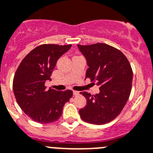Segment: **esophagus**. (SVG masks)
I'll use <instances>...</instances> for the list:
<instances>
[{"mask_svg":"<svg viewBox=\"0 0 153 153\" xmlns=\"http://www.w3.org/2000/svg\"><path fill=\"white\" fill-rule=\"evenodd\" d=\"M79 94V91H74V96H77V95Z\"/></svg>","mask_w":153,"mask_h":153,"instance_id":"34e87169","label":"esophagus"}]
</instances>
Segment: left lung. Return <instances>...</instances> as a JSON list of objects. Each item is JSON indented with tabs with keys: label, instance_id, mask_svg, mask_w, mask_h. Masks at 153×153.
<instances>
[{
	"label": "left lung",
	"instance_id": "obj_1",
	"mask_svg": "<svg viewBox=\"0 0 153 153\" xmlns=\"http://www.w3.org/2000/svg\"><path fill=\"white\" fill-rule=\"evenodd\" d=\"M89 66L86 78L100 86V93L92 95L80 92L87 104L79 109L86 122L104 125L119 115L131 91L133 73L127 57L119 49L104 43L78 45Z\"/></svg>",
	"mask_w": 153,
	"mask_h": 153
}]
</instances>
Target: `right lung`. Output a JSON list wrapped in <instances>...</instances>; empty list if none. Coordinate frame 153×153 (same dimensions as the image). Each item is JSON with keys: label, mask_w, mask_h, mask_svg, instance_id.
Here are the masks:
<instances>
[{"label": "right lung", "mask_w": 153, "mask_h": 153, "mask_svg": "<svg viewBox=\"0 0 153 153\" xmlns=\"http://www.w3.org/2000/svg\"><path fill=\"white\" fill-rule=\"evenodd\" d=\"M72 45L43 44L26 55L18 66L13 79V91L22 110L38 123L48 124L60 117L73 91L47 89L46 80L51 75L59 58Z\"/></svg>", "instance_id": "right-lung-1"}]
</instances>
